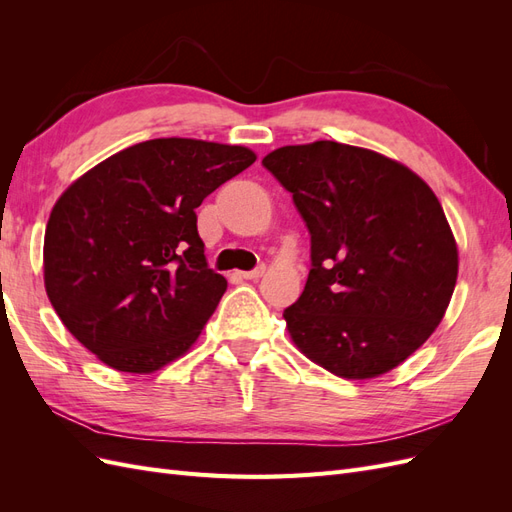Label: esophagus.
<instances>
[{"label": "esophagus", "instance_id": "obj_1", "mask_svg": "<svg viewBox=\"0 0 512 512\" xmlns=\"http://www.w3.org/2000/svg\"><path fill=\"white\" fill-rule=\"evenodd\" d=\"M265 271H267V267H265V265H260V267L252 269V271H241V273H239V277H243V280H258V277L265 275Z\"/></svg>", "mask_w": 512, "mask_h": 512}]
</instances>
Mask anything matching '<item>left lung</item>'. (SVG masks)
I'll list each match as a JSON object with an SVG mask.
<instances>
[{
  "mask_svg": "<svg viewBox=\"0 0 512 512\" xmlns=\"http://www.w3.org/2000/svg\"><path fill=\"white\" fill-rule=\"evenodd\" d=\"M312 235V269L284 309L292 342L335 376L386 374L436 331L457 282L440 200L376 151L316 141L262 160Z\"/></svg>",
  "mask_w": 512,
  "mask_h": 512,
  "instance_id": "left-lung-1",
  "label": "left lung"
}]
</instances>
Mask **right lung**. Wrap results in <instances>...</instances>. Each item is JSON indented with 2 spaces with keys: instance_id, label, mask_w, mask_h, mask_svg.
<instances>
[{
  "instance_id": "add662e5",
  "label": "right lung",
  "mask_w": 512,
  "mask_h": 512,
  "mask_svg": "<svg viewBox=\"0 0 512 512\" xmlns=\"http://www.w3.org/2000/svg\"><path fill=\"white\" fill-rule=\"evenodd\" d=\"M254 162L239 145L153 138L59 196L44 232L46 294L102 363L151 374L190 350L226 290L196 207Z\"/></svg>"
}]
</instances>
